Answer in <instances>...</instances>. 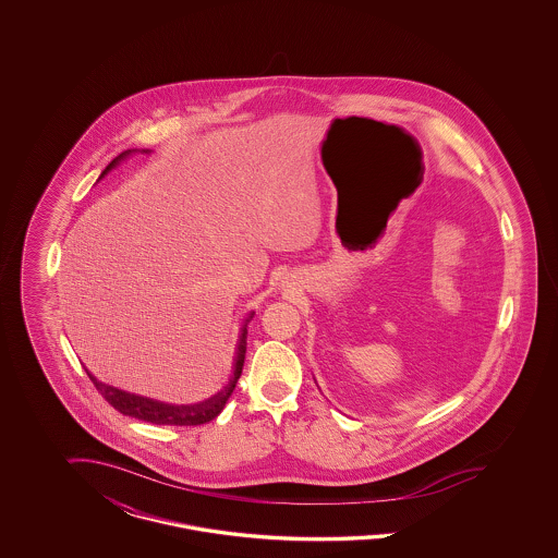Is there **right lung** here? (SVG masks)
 I'll list each match as a JSON object with an SVG mask.
<instances>
[{"label":"right lung","mask_w":558,"mask_h":558,"mask_svg":"<svg viewBox=\"0 0 558 558\" xmlns=\"http://www.w3.org/2000/svg\"><path fill=\"white\" fill-rule=\"evenodd\" d=\"M136 149H129V151L120 153L119 157H114L106 169L101 171V180L110 169L117 168L122 159H126L131 153H135ZM143 153H149L147 149H143ZM254 319V313H250V317L245 319V325L241 327V333H239V343H236V357L235 364H233V376L229 380V385L225 389L213 395L210 399H204L201 403H194V405H171V403H163V401H155L149 397H141L135 392H126V390L117 389V387H110V385H104L96 376H92L89 372V378L94 383V387L98 389L101 397L114 407L117 411H120L122 415H129V417H135L141 422L157 423V425H201V423L213 422L220 411L227 405L229 397L233 395L235 390L236 380L241 376L243 371V362H245V350H247V323Z\"/></svg>","instance_id":"right-lung-1"}]
</instances>
